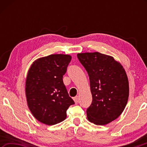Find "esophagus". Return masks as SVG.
I'll return each mask as SVG.
<instances>
[{
	"label": "esophagus",
	"mask_w": 147,
	"mask_h": 147,
	"mask_svg": "<svg viewBox=\"0 0 147 147\" xmlns=\"http://www.w3.org/2000/svg\"><path fill=\"white\" fill-rule=\"evenodd\" d=\"M73 100L74 101V102H75V104H77V103L78 102V100H79L78 96H75V97H74L73 98Z\"/></svg>",
	"instance_id": "obj_1"
}]
</instances>
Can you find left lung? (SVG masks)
Wrapping results in <instances>:
<instances>
[{"label":"left lung","mask_w":147,"mask_h":147,"mask_svg":"<svg viewBox=\"0 0 147 147\" xmlns=\"http://www.w3.org/2000/svg\"><path fill=\"white\" fill-rule=\"evenodd\" d=\"M77 57L88 72L93 101L87 117L96 125H105L119 117L127 104L129 84L126 71L113 57L95 53Z\"/></svg>","instance_id":"left-lung-1"}]
</instances>
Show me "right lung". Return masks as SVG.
Here are the masks:
<instances>
[{
	"label": "right lung",
	"mask_w": 147,
	"mask_h": 147,
	"mask_svg": "<svg viewBox=\"0 0 147 147\" xmlns=\"http://www.w3.org/2000/svg\"><path fill=\"white\" fill-rule=\"evenodd\" d=\"M71 56L51 54L37 59L30 67L25 83L27 104L37 120L47 125L64 121L74 104L63 82Z\"/></svg>",
	"instance_id": "obj_1"
}]
</instances>
